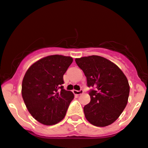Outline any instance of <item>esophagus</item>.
<instances>
[{"label": "esophagus", "mask_w": 148, "mask_h": 148, "mask_svg": "<svg viewBox=\"0 0 148 148\" xmlns=\"http://www.w3.org/2000/svg\"><path fill=\"white\" fill-rule=\"evenodd\" d=\"M73 92H74V94H75V95H82V94L84 93V91H83V90H73Z\"/></svg>", "instance_id": "esophagus-1"}]
</instances>
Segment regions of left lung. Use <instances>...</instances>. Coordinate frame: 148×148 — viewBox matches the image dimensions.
Here are the masks:
<instances>
[{
	"instance_id": "1",
	"label": "left lung",
	"mask_w": 148,
	"mask_h": 148,
	"mask_svg": "<svg viewBox=\"0 0 148 148\" xmlns=\"http://www.w3.org/2000/svg\"><path fill=\"white\" fill-rule=\"evenodd\" d=\"M75 61L86 77L88 86L95 88L89 92L90 103L84 108L86 119L100 127L112 124L127 105V78L119 66L103 57H82Z\"/></svg>"
}]
</instances>
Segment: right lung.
Instances as JSON below:
<instances>
[{
	"instance_id": "add662e5",
	"label": "right lung",
	"mask_w": 148,
	"mask_h": 148,
	"mask_svg": "<svg viewBox=\"0 0 148 148\" xmlns=\"http://www.w3.org/2000/svg\"><path fill=\"white\" fill-rule=\"evenodd\" d=\"M69 56L53 55L41 58L26 71L22 95L27 110L40 124L51 126L65 116L74 94L63 88V75L72 63Z\"/></svg>"
}]
</instances>
